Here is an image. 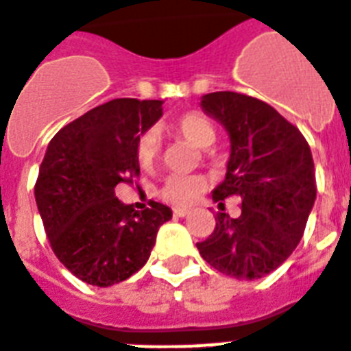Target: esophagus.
I'll list each match as a JSON object with an SVG mask.
<instances>
[{"label": "esophagus", "mask_w": 351, "mask_h": 351, "mask_svg": "<svg viewBox=\"0 0 351 351\" xmlns=\"http://www.w3.org/2000/svg\"><path fill=\"white\" fill-rule=\"evenodd\" d=\"M189 208H175V210H173V214H175L176 217H184V216H187V214H189Z\"/></svg>", "instance_id": "34e87169"}]
</instances>
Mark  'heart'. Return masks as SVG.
Wrapping results in <instances>:
<instances>
[{
	"label": "heart",
	"mask_w": 351,
	"mask_h": 351,
	"mask_svg": "<svg viewBox=\"0 0 351 351\" xmlns=\"http://www.w3.org/2000/svg\"><path fill=\"white\" fill-rule=\"evenodd\" d=\"M175 132L199 149H208L216 143V128L198 112H187L175 121ZM160 152V135L157 128H148L135 141V157L143 167H149ZM207 180L199 175H171L162 184L160 196L171 205L185 207L202 196Z\"/></svg>",
	"instance_id": "b5f03b06"
}]
</instances>
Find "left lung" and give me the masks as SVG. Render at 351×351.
<instances>
[{"instance_id":"left-lung-1","label":"left lung","mask_w":351,"mask_h":351,"mask_svg":"<svg viewBox=\"0 0 351 351\" xmlns=\"http://www.w3.org/2000/svg\"><path fill=\"white\" fill-rule=\"evenodd\" d=\"M199 105L230 137L225 180L212 199L223 205L237 194L243 203L235 219L219 212L214 232L196 246L219 273L262 278L298 246L316 202L311 148L296 126L257 98L221 90L202 96Z\"/></svg>"}]
</instances>
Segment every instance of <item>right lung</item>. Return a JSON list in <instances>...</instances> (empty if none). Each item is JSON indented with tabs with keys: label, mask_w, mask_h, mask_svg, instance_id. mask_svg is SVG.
<instances>
[{
	"label": "right lung",
	"mask_w": 351,
	"mask_h": 351,
	"mask_svg": "<svg viewBox=\"0 0 351 351\" xmlns=\"http://www.w3.org/2000/svg\"><path fill=\"white\" fill-rule=\"evenodd\" d=\"M160 99L119 98L66 125L49 141L35 202L58 261L82 282L119 284L148 262L169 207L134 210L116 185L139 176L135 141L162 117Z\"/></svg>",
	"instance_id": "add662e5"
}]
</instances>
